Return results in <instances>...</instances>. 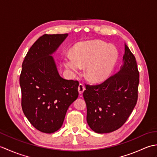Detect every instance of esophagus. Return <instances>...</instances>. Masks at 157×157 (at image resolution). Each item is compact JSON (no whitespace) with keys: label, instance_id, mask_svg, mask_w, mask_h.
<instances>
[{"label":"esophagus","instance_id":"34e87169","mask_svg":"<svg viewBox=\"0 0 157 157\" xmlns=\"http://www.w3.org/2000/svg\"><path fill=\"white\" fill-rule=\"evenodd\" d=\"M84 90H85V86L82 84H79L78 86V92L79 93V94H82Z\"/></svg>","mask_w":157,"mask_h":157}]
</instances>
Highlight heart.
Returning a JSON list of instances; mask_svg holds the SVG:
<instances>
[{"instance_id": "b5f03b06", "label": "heart", "mask_w": 157, "mask_h": 157, "mask_svg": "<svg viewBox=\"0 0 157 157\" xmlns=\"http://www.w3.org/2000/svg\"><path fill=\"white\" fill-rule=\"evenodd\" d=\"M119 58L114 46L100 40L88 41L77 44L73 55L68 53L63 58L68 69L78 72L81 67H86L85 75L89 81L102 82L111 75Z\"/></svg>"}]
</instances>
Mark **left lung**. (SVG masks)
<instances>
[{
  "mask_svg": "<svg viewBox=\"0 0 157 157\" xmlns=\"http://www.w3.org/2000/svg\"><path fill=\"white\" fill-rule=\"evenodd\" d=\"M123 64L102 84L86 85L83 93L87 123L98 134L114 132L124 124L138 101L139 71L134 55L125 44Z\"/></svg>",
  "mask_w": 157,
  "mask_h": 157,
  "instance_id": "8db88e82",
  "label": "left lung"
}]
</instances>
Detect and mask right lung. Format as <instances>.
<instances>
[{
	"instance_id": "1",
	"label": "right lung",
	"mask_w": 157,
	"mask_h": 157,
	"mask_svg": "<svg viewBox=\"0 0 157 157\" xmlns=\"http://www.w3.org/2000/svg\"><path fill=\"white\" fill-rule=\"evenodd\" d=\"M67 36H42L22 63L19 77L22 110L36 129L46 134L61 128L69 106L79 94V82L61 78L51 56Z\"/></svg>"
}]
</instances>
